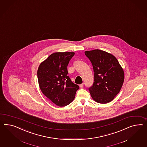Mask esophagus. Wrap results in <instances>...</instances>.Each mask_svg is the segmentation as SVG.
<instances>
[{
	"label": "esophagus",
	"mask_w": 147,
	"mask_h": 147,
	"mask_svg": "<svg viewBox=\"0 0 147 147\" xmlns=\"http://www.w3.org/2000/svg\"><path fill=\"white\" fill-rule=\"evenodd\" d=\"M80 87V88H83L84 86V84H80L79 85Z\"/></svg>",
	"instance_id": "esophagus-1"
}]
</instances>
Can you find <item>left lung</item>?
Wrapping results in <instances>:
<instances>
[{"instance_id": "1", "label": "left lung", "mask_w": 147, "mask_h": 147, "mask_svg": "<svg viewBox=\"0 0 147 147\" xmlns=\"http://www.w3.org/2000/svg\"><path fill=\"white\" fill-rule=\"evenodd\" d=\"M90 60L94 74L92 86L89 88L95 102L106 104L118 94L124 81V71L115 56L98 49L84 52Z\"/></svg>"}]
</instances>
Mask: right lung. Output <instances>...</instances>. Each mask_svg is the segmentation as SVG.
I'll use <instances>...</instances> for the list:
<instances>
[{
	"instance_id": "1",
	"label": "right lung",
	"mask_w": 147,
	"mask_h": 147,
	"mask_svg": "<svg viewBox=\"0 0 147 147\" xmlns=\"http://www.w3.org/2000/svg\"><path fill=\"white\" fill-rule=\"evenodd\" d=\"M73 52H55L40 63L37 78L40 89L53 103L62 107L71 103L79 89L67 76V65Z\"/></svg>"
}]
</instances>
